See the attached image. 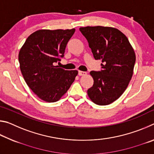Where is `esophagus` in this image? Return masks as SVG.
<instances>
[{"label": "esophagus", "instance_id": "1", "mask_svg": "<svg viewBox=\"0 0 154 154\" xmlns=\"http://www.w3.org/2000/svg\"><path fill=\"white\" fill-rule=\"evenodd\" d=\"M87 73L84 71H79V76H84V75H86Z\"/></svg>", "mask_w": 154, "mask_h": 154}]
</instances>
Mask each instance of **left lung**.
I'll return each instance as SVG.
<instances>
[{
  "label": "left lung",
  "instance_id": "left-lung-1",
  "mask_svg": "<svg viewBox=\"0 0 154 154\" xmlns=\"http://www.w3.org/2000/svg\"><path fill=\"white\" fill-rule=\"evenodd\" d=\"M86 38L96 60L103 70L91 71L93 86L88 90L90 100L98 105H107L124 92L133 75L136 56L128 39L116 28L86 26L79 28Z\"/></svg>",
  "mask_w": 154,
  "mask_h": 154
}]
</instances>
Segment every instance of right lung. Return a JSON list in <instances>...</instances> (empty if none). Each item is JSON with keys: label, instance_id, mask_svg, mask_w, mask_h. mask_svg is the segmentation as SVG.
<instances>
[{"label": "right lung", "instance_id": "right-lung-1", "mask_svg": "<svg viewBox=\"0 0 154 154\" xmlns=\"http://www.w3.org/2000/svg\"><path fill=\"white\" fill-rule=\"evenodd\" d=\"M75 29H41L31 34L21 48L18 60L26 83L41 100H59L75 79L78 71L56 66L64 56Z\"/></svg>", "mask_w": 154, "mask_h": 154}]
</instances>
